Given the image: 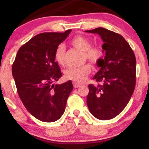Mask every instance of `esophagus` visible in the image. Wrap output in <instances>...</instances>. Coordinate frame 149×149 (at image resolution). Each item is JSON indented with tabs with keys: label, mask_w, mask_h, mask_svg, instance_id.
<instances>
[{
	"label": "esophagus",
	"mask_w": 149,
	"mask_h": 149,
	"mask_svg": "<svg viewBox=\"0 0 149 149\" xmlns=\"http://www.w3.org/2000/svg\"><path fill=\"white\" fill-rule=\"evenodd\" d=\"M73 86H74V88H77V87H80L81 85L79 84V83H75V82H73Z\"/></svg>",
	"instance_id": "34e87169"
}]
</instances>
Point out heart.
Returning a JSON list of instances; mask_svg holds the SVG:
<instances>
[{"label":"heart","instance_id":"heart-1","mask_svg":"<svg viewBox=\"0 0 149 149\" xmlns=\"http://www.w3.org/2000/svg\"><path fill=\"white\" fill-rule=\"evenodd\" d=\"M70 44L83 52V58L94 64H97L104 56V51L102 47L91 46V41L84 36H75L70 40ZM65 51L66 49L64 45H58L55 51V60L60 66L64 64ZM91 72V67L90 65L85 64L79 67H70L66 69L64 72V77L66 79L75 83H82Z\"/></svg>","mask_w":149,"mask_h":149}]
</instances>
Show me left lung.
Masks as SVG:
<instances>
[{"label": "left lung", "mask_w": 149, "mask_h": 149, "mask_svg": "<svg viewBox=\"0 0 149 149\" xmlns=\"http://www.w3.org/2000/svg\"><path fill=\"white\" fill-rule=\"evenodd\" d=\"M86 32L98 34L106 56L97 63L100 69L93 77L101 84H89L87 104L97 119L109 120L117 116L129 102L136 85L135 55L121 35L104 28Z\"/></svg>", "instance_id": "left-lung-1"}]
</instances>
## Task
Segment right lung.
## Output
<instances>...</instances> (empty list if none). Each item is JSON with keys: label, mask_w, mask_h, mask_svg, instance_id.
Returning a JSON list of instances; mask_svg holds the SVG:
<instances>
[{"label": "right lung", "mask_w": 149, "mask_h": 149, "mask_svg": "<svg viewBox=\"0 0 149 149\" xmlns=\"http://www.w3.org/2000/svg\"><path fill=\"white\" fill-rule=\"evenodd\" d=\"M70 32L37 34L19 48L12 66V74L22 103L41 121L54 122L62 117L73 89L71 81L53 84L62 76L60 66L55 62V51Z\"/></svg>", "instance_id": "right-lung-1"}]
</instances>
